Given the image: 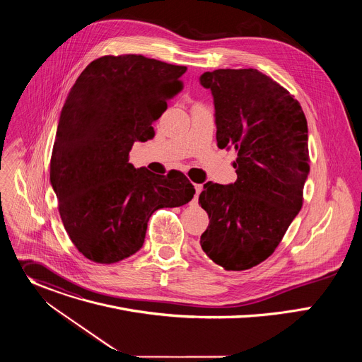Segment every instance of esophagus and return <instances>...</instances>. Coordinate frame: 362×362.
<instances>
[{
	"instance_id": "1",
	"label": "esophagus",
	"mask_w": 362,
	"mask_h": 362,
	"mask_svg": "<svg viewBox=\"0 0 362 362\" xmlns=\"http://www.w3.org/2000/svg\"><path fill=\"white\" fill-rule=\"evenodd\" d=\"M200 192H202V185H194V200L199 197Z\"/></svg>"
}]
</instances>
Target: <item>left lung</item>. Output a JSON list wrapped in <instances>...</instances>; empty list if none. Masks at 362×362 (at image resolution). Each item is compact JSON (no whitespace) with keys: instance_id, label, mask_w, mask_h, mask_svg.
Here are the masks:
<instances>
[{"instance_id":"8db88e82","label":"left lung","mask_w":362,"mask_h":362,"mask_svg":"<svg viewBox=\"0 0 362 362\" xmlns=\"http://www.w3.org/2000/svg\"><path fill=\"white\" fill-rule=\"evenodd\" d=\"M199 80L214 95L218 147L238 153L235 183L203 185L199 203L211 221L200 246L226 271L250 269L274 253L302 208L306 119L288 90L255 69Z\"/></svg>"}]
</instances>
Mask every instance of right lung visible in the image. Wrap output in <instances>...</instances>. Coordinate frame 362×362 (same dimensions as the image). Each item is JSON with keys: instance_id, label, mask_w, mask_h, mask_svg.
<instances>
[{"instance_id": "1", "label": "right lung", "mask_w": 362, "mask_h": 362, "mask_svg": "<svg viewBox=\"0 0 362 362\" xmlns=\"http://www.w3.org/2000/svg\"><path fill=\"white\" fill-rule=\"evenodd\" d=\"M185 66L137 54L105 56L76 80L63 106L49 182L63 225L80 253L116 264L144 242L148 218L192 200L194 187L177 170L134 169L129 153L154 137L153 123L182 90Z\"/></svg>"}]
</instances>
